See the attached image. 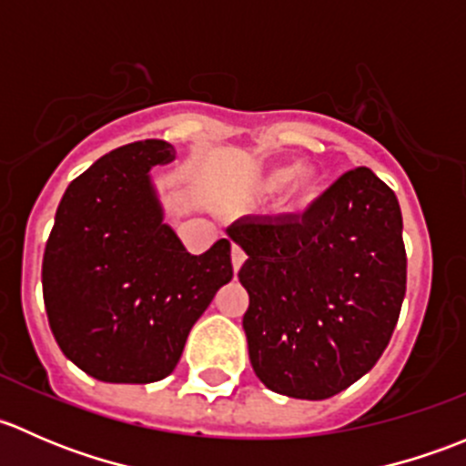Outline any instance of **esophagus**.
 I'll list each match as a JSON object with an SVG mask.
<instances>
[{"label":"esophagus","instance_id":"34e87169","mask_svg":"<svg viewBox=\"0 0 466 466\" xmlns=\"http://www.w3.org/2000/svg\"><path fill=\"white\" fill-rule=\"evenodd\" d=\"M243 263H246V252H243L238 246H232V268H234V272L241 270Z\"/></svg>","mask_w":466,"mask_h":466}]
</instances>
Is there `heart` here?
Segmentation results:
<instances>
[{
    "mask_svg": "<svg viewBox=\"0 0 466 466\" xmlns=\"http://www.w3.org/2000/svg\"><path fill=\"white\" fill-rule=\"evenodd\" d=\"M284 186V203L290 211H307L322 191L320 177L307 164H277L259 177V189L266 194H277Z\"/></svg>",
    "mask_w": 466,
    "mask_h": 466,
    "instance_id": "obj_1",
    "label": "heart"
}]
</instances>
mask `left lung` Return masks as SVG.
<instances>
[{
  "label": "left lung",
  "instance_id": "8db88e82",
  "mask_svg": "<svg viewBox=\"0 0 466 466\" xmlns=\"http://www.w3.org/2000/svg\"><path fill=\"white\" fill-rule=\"evenodd\" d=\"M401 232L397 196L368 167L338 177L304 214L229 225L248 255L243 331L268 390L320 401L377 365L406 295Z\"/></svg>",
  "mask_w": 466,
  "mask_h": 466
}]
</instances>
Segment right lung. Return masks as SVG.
Here are the masks:
<instances>
[{
	"label": "right lung",
	"instance_id": "right-lung-1",
	"mask_svg": "<svg viewBox=\"0 0 466 466\" xmlns=\"http://www.w3.org/2000/svg\"><path fill=\"white\" fill-rule=\"evenodd\" d=\"M176 157L162 139L110 150L56 211L42 259L46 318L63 354L103 383L168 377L191 327L234 275L228 238L191 255L164 223L150 168Z\"/></svg>",
	"mask_w": 466,
	"mask_h": 466
}]
</instances>
